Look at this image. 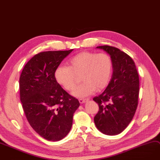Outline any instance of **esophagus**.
<instances>
[{
    "instance_id": "obj_1",
    "label": "esophagus",
    "mask_w": 160,
    "mask_h": 160,
    "mask_svg": "<svg viewBox=\"0 0 160 160\" xmlns=\"http://www.w3.org/2000/svg\"><path fill=\"white\" fill-rule=\"evenodd\" d=\"M88 100H89V99H79V100H78L80 103H81V104H83V103H84L87 102Z\"/></svg>"
}]
</instances>
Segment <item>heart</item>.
I'll use <instances>...</instances> for the list:
<instances>
[{
    "instance_id": "heart-1",
    "label": "heart",
    "mask_w": 160,
    "mask_h": 160,
    "mask_svg": "<svg viewBox=\"0 0 160 160\" xmlns=\"http://www.w3.org/2000/svg\"><path fill=\"white\" fill-rule=\"evenodd\" d=\"M112 68V60L108 54L84 51L72 57L68 62V67H58L55 78L66 90L71 91L76 86L77 77L80 76L82 83L72 92V95L82 98L107 87Z\"/></svg>"
}]
</instances>
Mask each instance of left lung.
<instances>
[{
	"label": "left lung",
	"instance_id": "8db88e82",
	"mask_svg": "<svg viewBox=\"0 0 160 160\" xmlns=\"http://www.w3.org/2000/svg\"><path fill=\"white\" fill-rule=\"evenodd\" d=\"M97 48L109 55L113 72L105 91L93 98L99 106L94 122L101 132L114 136L121 133L128 126L136 112L139 95V77L134 61L125 52L109 46Z\"/></svg>",
	"mask_w": 160,
	"mask_h": 160
}]
</instances>
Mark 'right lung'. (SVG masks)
Instances as JSON below:
<instances>
[{
    "label": "right lung",
    "instance_id": "obj_1",
    "mask_svg": "<svg viewBox=\"0 0 160 160\" xmlns=\"http://www.w3.org/2000/svg\"><path fill=\"white\" fill-rule=\"evenodd\" d=\"M41 52L25 65L19 79L20 97L30 125L49 141H59L71 131L80 106L55 78L56 69L72 51Z\"/></svg>",
    "mask_w": 160,
    "mask_h": 160
}]
</instances>
